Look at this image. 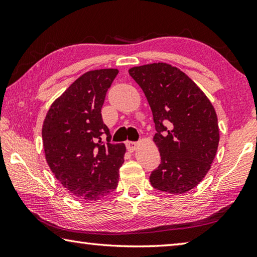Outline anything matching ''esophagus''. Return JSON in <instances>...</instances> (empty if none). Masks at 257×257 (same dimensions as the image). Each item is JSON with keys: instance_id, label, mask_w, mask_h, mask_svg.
<instances>
[{"instance_id": "34e87169", "label": "esophagus", "mask_w": 257, "mask_h": 257, "mask_svg": "<svg viewBox=\"0 0 257 257\" xmlns=\"http://www.w3.org/2000/svg\"><path fill=\"white\" fill-rule=\"evenodd\" d=\"M125 146H127V149L130 152H133V151L136 150V147L138 146V143L137 142H130V141H128V142H125Z\"/></svg>"}]
</instances>
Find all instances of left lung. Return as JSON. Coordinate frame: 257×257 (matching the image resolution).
Segmentation results:
<instances>
[{"label":"left lung","mask_w":257,"mask_h":257,"mask_svg":"<svg viewBox=\"0 0 257 257\" xmlns=\"http://www.w3.org/2000/svg\"><path fill=\"white\" fill-rule=\"evenodd\" d=\"M129 75L149 101L161 163L151 185L170 194H184L203 180L216 154L219 127L214 107L197 85L167 63L135 67Z\"/></svg>","instance_id":"left-lung-1"}]
</instances>
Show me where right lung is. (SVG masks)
Instances as JSON below:
<instances>
[{
  "mask_svg": "<svg viewBox=\"0 0 257 257\" xmlns=\"http://www.w3.org/2000/svg\"><path fill=\"white\" fill-rule=\"evenodd\" d=\"M118 72L84 73L52 104L43 124L47 164L64 188L82 201H97L118 186L125 147L111 143L101 113Z\"/></svg>",
  "mask_w": 257,
  "mask_h": 257,
  "instance_id": "right-lung-1",
  "label": "right lung"
}]
</instances>
